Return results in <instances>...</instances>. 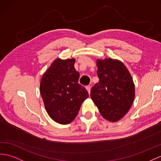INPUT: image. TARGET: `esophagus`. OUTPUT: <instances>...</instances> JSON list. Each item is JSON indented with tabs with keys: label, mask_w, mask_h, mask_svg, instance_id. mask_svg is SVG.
I'll return each instance as SVG.
<instances>
[{
	"label": "esophagus",
	"mask_w": 161,
	"mask_h": 161,
	"mask_svg": "<svg viewBox=\"0 0 161 161\" xmlns=\"http://www.w3.org/2000/svg\"><path fill=\"white\" fill-rule=\"evenodd\" d=\"M86 89L87 90V92H88V93H89V94L90 93V92H91V87H90V86L89 85V86H87V87H86Z\"/></svg>",
	"instance_id": "1"
}]
</instances>
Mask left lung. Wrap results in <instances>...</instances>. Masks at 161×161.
<instances>
[{
    "label": "left lung",
    "instance_id": "8db88e82",
    "mask_svg": "<svg viewBox=\"0 0 161 161\" xmlns=\"http://www.w3.org/2000/svg\"><path fill=\"white\" fill-rule=\"evenodd\" d=\"M99 82L91 90V97L105 119L119 121L126 114L135 99V84L122 62L107 58L97 59Z\"/></svg>",
    "mask_w": 161,
    "mask_h": 161
}]
</instances>
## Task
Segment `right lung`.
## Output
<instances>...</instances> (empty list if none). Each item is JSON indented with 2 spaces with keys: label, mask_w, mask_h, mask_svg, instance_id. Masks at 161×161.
<instances>
[{
  "label": "right lung",
  "mask_w": 161,
  "mask_h": 161,
  "mask_svg": "<svg viewBox=\"0 0 161 161\" xmlns=\"http://www.w3.org/2000/svg\"><path fill=\"white\" fill-rule=\"evenodd\" d=\"M75 58L54 60L43 74L40 93L48 115L60 124H68L77 116L87 98L86 89L78 83L80 74L74 68Z\"/></svg>",
  "instance_id": "obj_1"
}]
</instances>
